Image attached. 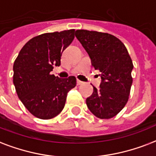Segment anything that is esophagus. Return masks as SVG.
<instances>
[{
    "label": "esophagus",
    "instance_id": "34e87169",
    "mask_svg": "<svg viewBox=\"0 0 156 156\" xmlns=\"http://www.w3.org/2000/svg\"><path fill=\"white\" fill-rule=\"evenodd\" d=\"M82 84H83V82L80 80H77V85H82Z\"/></svg>",
    "mask_w": 156,
    "mask_h": 156
}]
</instances>
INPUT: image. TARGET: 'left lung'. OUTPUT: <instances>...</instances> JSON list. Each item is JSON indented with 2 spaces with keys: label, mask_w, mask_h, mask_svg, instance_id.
<instances>
[{
  "label": "left lung",
  "mask_w": 156,
  "mask_h": 156,
  "mask_svg": "<svg viewBox=\"0 0 156 156\" xmlns=\"http://www.w3.org/2000/svg\"><path fill=\"white\" fill-rule=\"evenodd\" d=\"M75 36L86 50L95 69L101 72L100 89L87 98V105L99 119H110L125 106L133 83V61L124 44L115 36L97 31L77 30Z\"/></svg>",
  "instance_id": "left-lung-1"
}]
</instances>
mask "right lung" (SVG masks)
Listing matches in <instances>:
<instances>
[{"label":"right lung","mask_w":156,"mask_h":156,"mask_svg":"<svg viewBox=\"0 0 156 156\" xmlns=\"http://www.w3.org/2000/svg\"><path fill=\"white\" fill-rule=\"evenodd\" d=\"M74 29L43 33L23 46L15 60L13 83L20 101L35 117L50 119L62 111L76 78H59L51 72L60 65L62 52L74 38Z\"/></svg>","instance_id":"right-lung-1"}]
</instances>
